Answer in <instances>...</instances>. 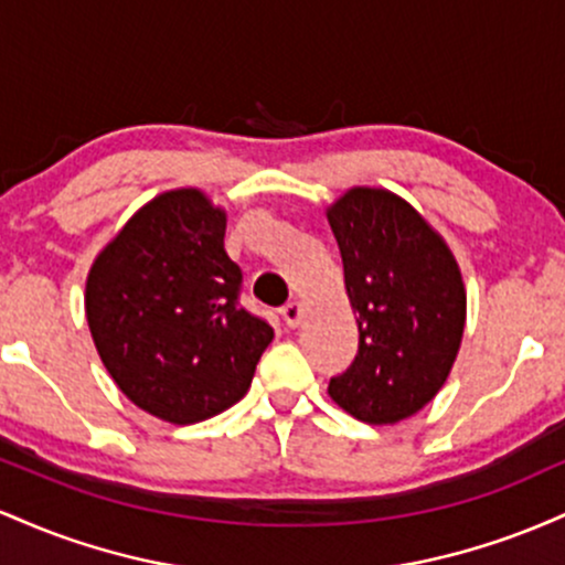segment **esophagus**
I'll return each mask as SVG.
<instances>
[{
  "label": "esophagus",
  "instance_id": "esophagus-1",
  "mask_svg": "<svg viewBox=\"0 0 565 565\" xmlns=\"http://www.w3.org/2000/svg\"><path fill=\"white\" fill-rule=\"evenodd\" d=\"M278 313H281V321L287 323V327H297V323L302 321V305L300 302H287L281 310H278Z\"/></svg>",
  "mask_w": 565,
  "mask_h": 565
}]
</instances>
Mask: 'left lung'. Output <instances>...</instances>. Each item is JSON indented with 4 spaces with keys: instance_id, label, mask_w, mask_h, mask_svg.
I'll list each match as a JSON object with an SVG mask.
<instances>
[{
    "instance_id": "1",
    "label": "left lung",
    "mask_w": 565,
    "mask_h": 565,
    "mask_svg": "<svg viewBox=\"0 0 565 565\" xmlns=\"http://www.w3.org/2000/svg\"><path fill=\"white\" fill-rule=\"evenodd\" d=\"M327 217L359 313V353L329 395L364 423H398L449 377L465 332L462 276L438 233L391 191L353 188Z\"/></svg>"
}]
</instances>
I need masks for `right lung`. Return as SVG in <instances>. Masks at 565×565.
<instances>
[{
  "mask_svg": "<svg viewBox=\"0 0 565 565\" xmlns=\"http://www.w3.org/2000/svg\"><path fill=\"white\" fill-rule=\"evenodd\" d=\"M225 212L204 193H161L100 252L87 323L119 391L153 417L193 425L249 391L274 327L242 305Z\"/></svg>",
  "mask_w": 565,
  "mask_h": 565,
  "instance_id": "obj_1",
  "label": "right lung"
}]
</instances>
